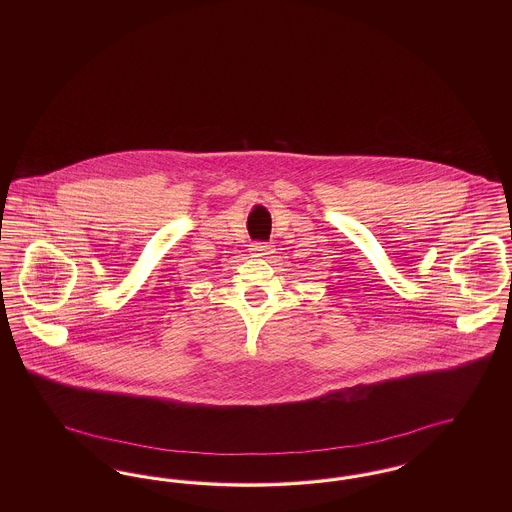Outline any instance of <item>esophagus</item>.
<instances>
[{"instance_id": "obj_1", "label": "esophagus", "mask_w": 512, "mask_h": 512, "mask_svg": "<svg viewBox=\"0 0 512 512\" xmlns=\"http://www.w3.org/2000/svg\"><path fill=\"white\" fill-rule=\"evenodd\" d=\"M251 253H253L255 257H265V255L270 253V245L257 242V244L251 245Z\"/></svg>"}]
</instances>
